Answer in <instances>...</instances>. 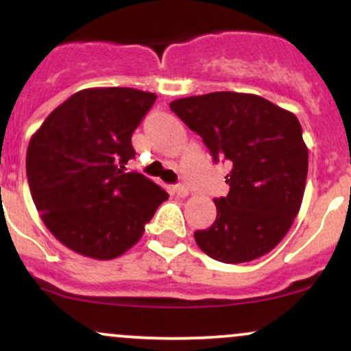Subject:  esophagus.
Listing matches in <instances>:
<instances>
[{
	"label": "esophagus",
	"mask_w": 351,
	"mask_h": 351,
	"mask_svg": "<svg viewBox=\"0 0 351 351\" xmlns=\"http://www.w3.org/2000/svg\"><path fill=\"white\" fill-rule=\"evenodd\" d=\"M175 195L180 196V198H186L189 195V189L184 186V184H176L175 186Z\"/></svg>",
	"instance_id": "esophagus-1"
}]
</instances>
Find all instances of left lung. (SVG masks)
I'll return each mask as SVG.
<instances>
[{"instance_id": "obj_1", "label": "left lung", "mask_w": 351, "mask_h": 351, "mask_svg": "<svg viewBox=\"0 0 351 351\" xmlns=\"http://www.w3.org/2000/svg\"><path fill=\"white\" fill-rule=\"evenodd\" d=\"M170 108L203 138L216 162L231 165L228 196L215 199L216 221L195 232L196 244L226 264L271 252L299 215L305 191L308 150L297 117L239 92L178 99Z\"/></svg>"}]
</instances>
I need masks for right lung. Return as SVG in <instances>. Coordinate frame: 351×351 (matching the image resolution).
I'll return each instance as SVG.
<instances>
[{
	"label": "right lung",
	"instance_id": "add662e5",
	"mask_svg": "<svg viewBox=\"0 0 351 351\" xmlns=\"http://www.w3.org/2000/svg\"><path fill=\"white\" fill-rule=\"evenodd\" d=\"M130 87L84 88L47 115L31 136L26 173L43 223L71 251L92 259L122 256L168 193L140 173L132 134L155 104Z\"/></svg>",
	"mask_w": 351,
	"mask_h": 351
}]
</instances>
